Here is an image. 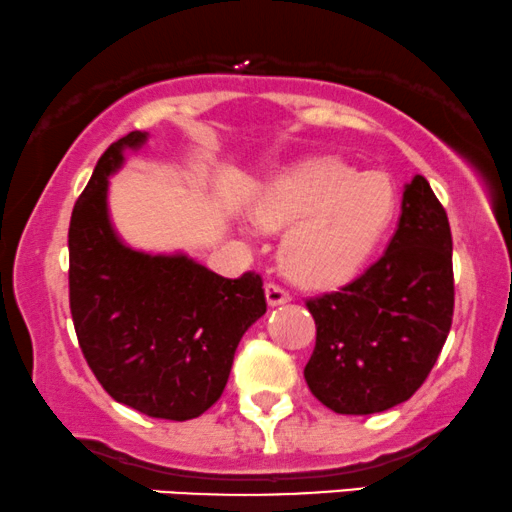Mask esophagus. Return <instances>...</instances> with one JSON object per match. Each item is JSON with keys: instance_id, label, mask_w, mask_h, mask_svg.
Instances as JSON below:
<instances>
[{"instance_id": "esophagus-1", "label": "esophagus", "mask_w": 512, "mask_h": 512, "mask_svg": "<svg viewBox=\"0 0 512 512\" xmlns=\"http://www.w3.org/2000/svg\"><path fill=\"white\" fill-rule=\"evenodd\" d=\"M264 295H267V303L272 307L291 303V293L283 291V288L276 286V283H267V286H264Z\"/></svg>"}]
</instances>
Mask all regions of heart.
I'll return each instance as SVG.
<instances>
[{"mask_svg": "<svg viewBox=\"0 0 512 512\" xmlns=\"http://www.w3.org/2000/svg\"><path fill=\"white\" fill-rule=\"evenodd\" d=\"M398 193L381 171L322 157L276 176L255 205L264 229H288L281 264L295 283L334 288L355 279L384 243Z\"/></svg>", "mask_w": 512, "mask_h": 512, "instance_id": "heart-1", "label": "heart"}]
</instances>
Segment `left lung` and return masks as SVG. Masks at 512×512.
I'll list each match as a JSON object with an SVG mask.
<instances>
[{"label": "left lung", "mask_w": 512, "mask_h": 512, "mask_svg": "<svg viewBox=\"0 0 512 512\" xmlns=\"http://www.w3.org/2000/svg\"><path fill=\"white\" fill-rule=\"evenodd\" d=\"M453 238L427 178L403 190L389 248L341 291L307 300L312 396L338 415H374L424 384L453 322Z\"/></svg>", "instance_id": "left-lung-1"}]
</instances>
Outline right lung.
<instances>
[{
	"label": "right lung",
	"instance_id": "add662e5",
	"mask_svg": "<svg viewBox=\"0 0 512 512\" xmlns=\"http://www.w3.org/2000/svg\"><path fill=\"white\" fill-rule=\"evenodd\" d=\"M109 145L78 197L69 226V303L85 360L116 403L186 422L217 403L245 331L267 312L260 274L224 279L188 255L128 248L109 221V176L123 150Z\"/></svg>",
	"mask_w": 512,
	"mask_h": 512
}]
</instances>
